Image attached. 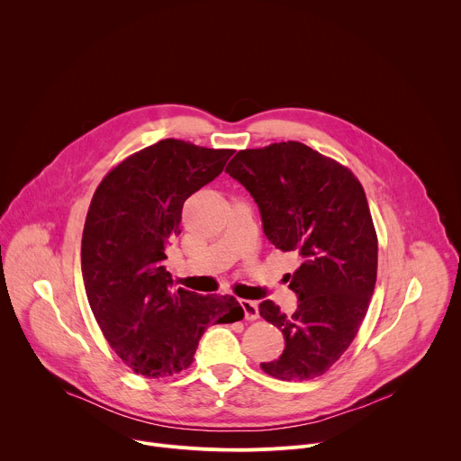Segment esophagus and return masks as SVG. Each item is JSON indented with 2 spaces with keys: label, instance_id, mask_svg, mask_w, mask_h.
Listing matches in <instances>:
<instances>
[{
  "label": "esophagus",
  "instance_id": "obj_1",
  "mask_svg": "<svg viewBox=\"0 0 461 461\" xmlns=\"http://www.w3.org/2000/svg\"><path fill=\"white\" fill-rule=\"evenodd\" d=\"M240 306L244 310V317L248 321H255L258 319V303L257 301H248V299H242L240 301Z\"/></svg>",
  "mask_w": 461,
  "mask_h": 461
}]
</instances>
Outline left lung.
Returning <instances> with one entry per match:
<instances>
[{"instance_id":"obj_1","label":"left lung","mask_w":461,"mask_h":461,"mask_svg":"<svg viewBox=\"0 0 461 461\" xmlns=\"http://www.w3.org/2000/svg\"><path fill=\"white\" fill-rule=\"evenodd\" d=\"M226 173L253 196L268 240L299 257L295 312L258 304L285 336L281 357L260 368L285 381L321 375L354 341L375 286L377 237L363 185L301 142L239 151Z\"/></svg>"}]
</instances>
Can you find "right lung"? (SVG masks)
I'll return each instance as SVG.
<instances>
[{"mask_svg": "<svg viewBox=\"0 0 461 461\" xmlns=\"http://www.w3.org/2000/svg\"><path fill=\"white\" fill-rule=\"evenodd\" d=\"M231 155L166 139L125 158L95 191L82 237L86 294L107 343L137 374L187 368L210 324L244 317L233 295L175 290L164 265L184 201Z\"/></svg>", "mask_w": 461, "mask_h": 461, "instance_id": "1", "label": "right lung"}]
</instances>
